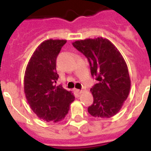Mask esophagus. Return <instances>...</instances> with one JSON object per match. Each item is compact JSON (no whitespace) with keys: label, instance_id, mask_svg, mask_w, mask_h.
Returning <instances> with one entry per match:
<instances>
[{"label":"esophagus","instance_id":"34e87169","mask_svg":"<svg viewBox=\"0 0 151 151\" xmlns=\"http://www.w3.org/2000/svg\"><path fill=\"white\" fill-rule=\"evenodd\" d=\"M76 92H78V94H81V93H83L84 92H85V89H76Z\"/></svg>","mask_w":151,"mask_h":151}]
</instances>
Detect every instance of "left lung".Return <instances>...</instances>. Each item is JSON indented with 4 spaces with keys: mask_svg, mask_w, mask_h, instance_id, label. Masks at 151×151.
I'll use <instances>...</instances> for the list:
<instances>
[{
    "mask_svg": "<svg viewBox=\"0 0 151 151\" xmlns=\"http://www.w3.org/2000/svg\"><path fill=\"white\" fill-rule=\"evenodd\" d=\"M73 45L86 56L92 76L98 81L90 90L93 103L88 111L98 118L114 116L128 98L131 86L124 58L109 40L103 37L76 41Z\"/></svg>",
    "mask_w": 151,
    "mask_h": 151,
    "instance_id": "left-lung-1",
    "label": "left lung"
}]
</instances>
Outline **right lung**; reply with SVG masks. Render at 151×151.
<instances>
[{
  "label": "right lung",
  "instance_id": "add662e5",
  "mask_svg": "<svg viewBox=\"0 0 151 151\" xmlns=\"http://www.w3.org/2000/svg\"><path fill=\"white\" fill-rule=\"evenodd\" d=\"M66 40H47L37 48L27 64L24 92L29 106L44 121L59 122L64 119L74 101L70 91L55 83L56 58Z\"/></svg>",
  "mask_w": 151,
  "mask_h": 151
}]
</instances>
